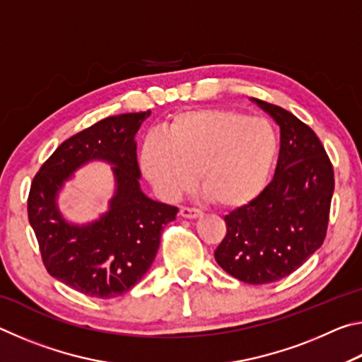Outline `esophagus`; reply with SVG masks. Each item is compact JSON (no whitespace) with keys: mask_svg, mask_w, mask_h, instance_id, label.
I'll return each mask as SVG.
<instances>
[{"mask_svg":"<svg viewBox=\"0 0 362 362\" xmlns=\"http://www.w3.org/2000/svg\"><path fill=\"white\" fill-rule=\"evenodd\" d=\"M180 216L183 218H198L203 216V212L198 209H189V207H180Z\"/></svg>","mask_w":362,"mask_h":362,"instance_id":"esophagus-1","label":"esophagus"}]
</instances>
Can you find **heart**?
I'll use <instances>...</instances> for the list:
<instances>
[{
    "instance_id": "b5f03b06",
    "label": "heart",
    "mask_w": 362,
    "mask_h": 362,
    "mask_svg": "<svg viewBox=\"0 0 362 362\" xmlns=\"http://www.w3.org/2000/svg\"><path fill=\"white\" fill-rule=\"evenodd\" d=\"M278 155L272 122L226 108L175 113L140 146V170L173 203L198 182L206 198L228 209L259 196Z\"/></svg>"
}]
</instances>
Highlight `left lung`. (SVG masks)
<instances>
[{
    "instance_id": "left-lung-1",
    "label": "left lung",
    "mask_w": 362,
    "mask_h": 362,
    "mask_svg": "<svg viewBox=\"0 0 362 362\" xmlns=\"http://www.w3.org/2000/svg\"><path fill=\"white\" fill-rule=\"evenodd\" d=\"M281 129L273 180L249 204L225 216L216 260L247 284L289 276L326 238L334 170L316 134L287 110L250 97Z\"/></svg>"
}]
</instances>
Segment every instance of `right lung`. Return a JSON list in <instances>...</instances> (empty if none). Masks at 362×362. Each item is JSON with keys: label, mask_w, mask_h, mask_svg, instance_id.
Returning <instances> with one entry per match:
<instances>
[{"label": "right lung", "mask_w": 362, "mask_h": 362, "mask_svg": "<svg viewBox=\"0 0 362 362\" xmlns=\"http://www.w3.org/2000/svg\"><path fill=\"white\" fill-rule=\"evenodd\" d=\"M146 116H110L65 140L30 188L28 220L47 273L89 297L113 298L136 286L155 260L164 225L179 212L140 188L136 136ZM97 160L114 173L107 211L90 223H71L59 211V193L76 170Z\"/></svg>", "instance_id": "1"}]
</instances>
